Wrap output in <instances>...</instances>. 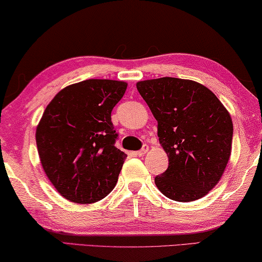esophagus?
Segmentation results:
<instances>
[{
	"instance_id": "esophagus-1",
	"label": "esophagus",
	"mask_w": 262,
	"mask_h": 262,
	"mask_svg": "<svg viewBox=\"0 0 262 262\" xmlns=\"http://www.w3.org/2000/svg\"><path fill=\"white\" fill-rule=\"evenodd\" d=\"M148 149H149V147L147 146V144H143V147L141 148V149H140L139 151H136V155H139V156H142V155H144L148 151Z\"/></svg>"
}]
</instances>
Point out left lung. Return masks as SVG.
I'll return each mask as SVG.
<instances>
[{"mask_svg":"<svg viewBox=\"0 0 262 262\" xmlns=\"http://www.w3.org/2000/svg\"><path fill=\"white\" fill-rule=\"evenodd\" d=\"M158 121V136L169 166L155 177L165 196L179 202L204 198L217 185L232 151L233 122L215 94L177 77L136 83Z\"/></svg>","mask_w":262,"mask_h":262,"instance_id":"1","label":"left lung"}]
</instances>
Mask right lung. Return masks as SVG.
<instances>
[{
	"label": "right lung",
	"instance_id": "right-lung-1",
	"mask_svg": "<svg viewBox=\"0 0 262 262\" xmlns=\"http://www.w3.org/2000/svg\"><path fill=\"white\" fill-rule=\"evenodd\" d=\"M127 82L91 79L67 85L36 127L42 168L62 196L94 204L114 189L127 155L114 146L112 111Z\"/></svg>",
	"mask_w": 262,
	"mask_h": 262
}]
</instances>
